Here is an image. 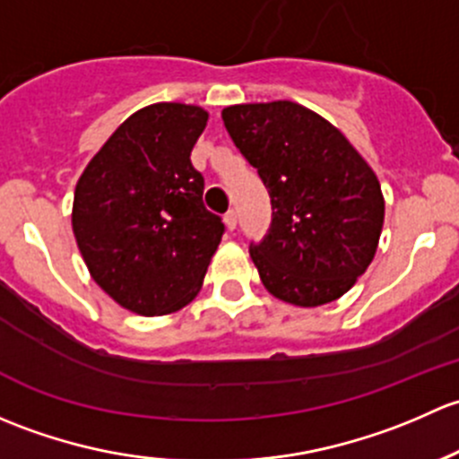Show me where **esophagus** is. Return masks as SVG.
<instances>
[{
	"label": "esophagus",
	"instance_id": "1",
	"mask_svg": "<svg viewBox=\"0 0 459 459\" xmlns=\"http://www.w3.org/2000/svg\"><path fill=\"white\" fill-rule=\"evenodd\" d=\"M236 223H238V214H236V210H230L225 214V225H228V230H236Z\"/></svg>",
	"mask_w": 459,
	"mask_h": 459
}]
</instances>
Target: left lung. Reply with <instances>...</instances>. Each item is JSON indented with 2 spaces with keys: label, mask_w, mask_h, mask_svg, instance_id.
Here are the masks:
<instances>
[{
  "label": "left lung",
  "mask_w": 459,
  "mask_h": 459,
  "mask_svg": "<svg viewBox=\"0 0 459 459\" xmlns=\"http://www.w3.org/2000/svg\"><path fill=\"white\" fill-rule=\"evenodd\" d=\"M223 121L272 198L269 231L249 245L269 294L296 307L347 294L376 256L385 223L367 160L338 127L294 101L230 106Z\"/></svg>",
  "instance_id": "left-lung-1"
}]
</instances>
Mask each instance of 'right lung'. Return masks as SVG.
Returning a JSON list of instances; mask_svg holds the SVG:
<instances>
[{
    "mask_svg": "<svg viewBox=\"0 0 459 459\" xmlns=\"http://www.w3.org/2000/svg\"><path fill=\"white\" fill-rule=\"evenodd\" d=\"M207 112L186 103L141 108L83 169L73 231L90 276L126 309L163 316L198 294L225 225L203 205L190 154Z\"/></svg>",
    "mask_w": 459,
    "mask_h": 459,
    "instance_id": "add662e5",
    "label": "right lung"
}]
</instances>
